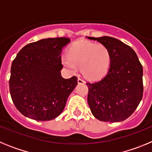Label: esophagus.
Returning a JSON list of instances; mask_svg holds the SVG:
<instances>
[{
  "mask_svg": "<svg viewBox=\"0 0 152 152\" xmlns=\"http://www.w3.org/2000/svg\"><path fill=\"white\" fill-rule=\"evenodd\" d=\"M77 82H78V84H84V83H85V81H84V79L80 78V77H78V79H77Z\"/></svg>",
  "mask_w": 152,
  "mask_h": 152,
  "instance_id": "34e87169",
  "label": "esophagus"
}]
</instances>
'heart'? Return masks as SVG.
Listing matches in <instances>:
<instances>
[{
	"label": "heart",
	"instance_id": "b5f03b06",
	"mask_svg": "<svg viewBox=\"0 0 152 152\" xmlns=\"http://www.w3.org/2000/svg\"><path fill=\"white\" fill-rule=\"evenodd\" d=\"M110 52L106 45L88 41H79L70 47L68 54L61 57L62 64L72 72L80 67L86 77L92 80L103 77L108 72Z\"/></svg>",
	"mask_w": 152,
	"mask_h": 152
}]
</instances>
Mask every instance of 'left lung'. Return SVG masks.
<instances>
[{"label": "left lung", "instance_id": "obj_1", "mask_svg": "<svg viewBox=\"0 0 152 152\" xmlns=\"http://www.w3.org/2000/svg\"><path fill=\"white\" fill-rule=\"evenodd\" d=\"M106 45L110 52V68L105 77L88 82V102L95 118L116 123L129 117L143 95V69L135 51L113 37H88Z\"/></svg>", "mask_w": 152, "mask_h": 152}]
</instances>
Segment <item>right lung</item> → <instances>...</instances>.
Segmentation results:
<instances>
[{
    "mask_svg": "<svg viewBox=\"0 0 152 152\" xmlns=\"http://www.w3.org/2000/svg\"><path fill=\"white\" fill-rule=\"evenodd\" d=\"M70 42L65 37L49 38L27 44L12 62L10 93L16 108L36 121L59 116L77 84V77H61V53Z\"/></svg>",
    "mask_w": 152,
    "mask_h": 152,
    "instance_id": "obj_1",
    "label": "right lung"
}]
</instances>
